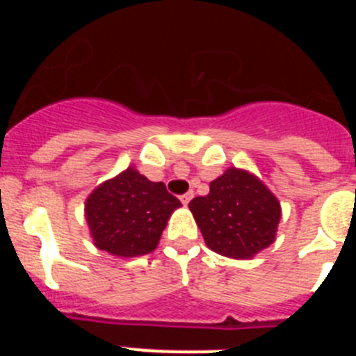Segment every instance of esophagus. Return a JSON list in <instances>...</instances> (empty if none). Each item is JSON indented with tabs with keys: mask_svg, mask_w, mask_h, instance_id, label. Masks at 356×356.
<instances>
[{
	"mask_svg": "<svg viewBox=\"0 0 356 356\" xmlns=\"http://www.w3.org/2000/svg\"><path fill=\"white\" fill-rule=\"evenodd\" d=\"M193 196H194L193 193H187V194H184V196L180 197V200H181V203H184V205H188V201L193 200Z\"/></svg>",
	"mask_w": 356,
	"mask_h": 356,
	"instance_id": "obj_1",
	"label": "esophagus"
}]
</instances>
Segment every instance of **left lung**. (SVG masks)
<instances>
[{
  "mask_svg": "<svg viewBox=\"0 0 356 356\" xmlns=\"http://www.w3.org/2000/svg\"><path fill=\"white\" fill-rule=\"evenodd\" d=\"M207 246L228 259L248 260L275 242L282 205L259 176L228 168L210 193L188 203Z\"/></svg>",
  "mask_w": 356,
  "mask_h": 356,
  "instance_id": "obj_1",
  "label": "left lung"
}]
</instances>
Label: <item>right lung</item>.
Here are the masks:
<instances>
[{
  "mask_svg": "<svg viewBox=\"0 0 356 356\" xmlns=\"http://www.w3.org/2000/svg\"><path fill=\"white\" fill-rule=\"evenodd\" d=\"M181 203L163 181L134 165L97 185L85 200V221L97 250L134 259L155 251L169 217Z\"/></svg>",
  "mask_w": 356,
  "mask_h": 356,
  "instance_id": "right-lung-1",
  "label": "right lung"
}]
</instances>
